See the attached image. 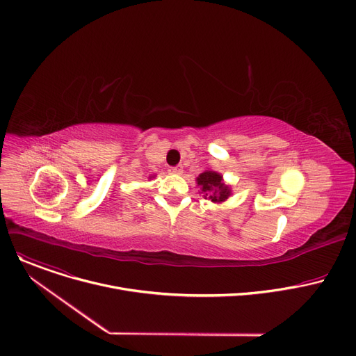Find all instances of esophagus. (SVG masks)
<instances>
[{
    "label": "esophagus",
    "instance_id": "esophagus-1",
    "mask_svg": "<svg viewBox=\"0 0 356 356\" xmlns=\"http://www.w3.org/2000/svg\"><path fill=\"white\" fill-rule=\"evenodd\" d=\"M169 172L173 173V175H181L183 173V168L181 166H175V168H170Z\"/></svg>",
    "mask_w": 356,
    "mask_h": 356
}]
</instances>
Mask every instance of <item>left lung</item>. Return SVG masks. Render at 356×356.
Instances as JSON below:
<instances>
[{"instance_id":"left-lung-1","label":"left lung","mask_w":356,"mask_h":356,"mask_svg":"<svg viewBox=\"0 0 356 356\" xmlns=\"http://www.w3.org/2000/svg\"><path fill=\"white\" fill-rule=\"evenodd\" d=\"M198 193L206 200L222 202L231 195V187L222 181V176L214 170L202 172L197 177Z\"/></svg>"}]
</instances>
